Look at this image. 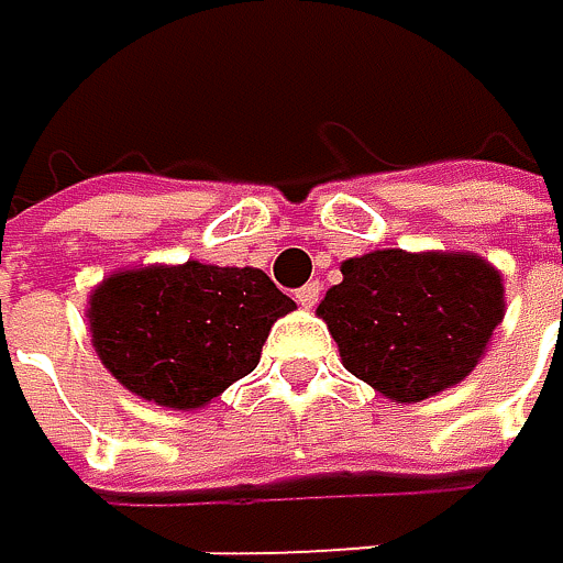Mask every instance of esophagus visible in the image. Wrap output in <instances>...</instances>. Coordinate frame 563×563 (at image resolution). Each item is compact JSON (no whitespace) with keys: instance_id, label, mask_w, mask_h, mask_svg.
Returning <instances> with one entry per match:
<instances>
[{"instance_id":"obj_1","label":"esophagus","mask_w":563,"mask_h":563,"mask_svg":"<svg viewBox=\"0 0 563 563\" xmlns=\"http://www.w3.org/2000/svg\"><path fill=\"white\" fill-rule=\"evenodd\" d=\"M318 298H321V285H318V282H308V285H301V288L295 291V301H298L301 308H314Z\"/></svg>"}]
</instances>
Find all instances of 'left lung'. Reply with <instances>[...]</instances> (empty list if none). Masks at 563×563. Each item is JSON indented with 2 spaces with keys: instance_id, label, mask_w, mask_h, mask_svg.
I'll use <instances>...</instances> for the list:
<instances>
[{
  "instance_id": "left-lung-1",
  "label": "left lung",
  "mask_w": 563,
  "mask_h": 563,
  "mask_svg": "<svg viewBox=\"0 0 563 563\" xmlns=\"http://www.w3.org/2000/svg\"><path fill=\"white\" fill-rule=\"evenodd\" d=\"M318 314L344 368L395 401H424L474 372L505 318L501 275L477 255L401 249L347 258Z\"/></svg>"
}]
</instances>
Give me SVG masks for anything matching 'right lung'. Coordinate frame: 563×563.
I'll return each instance as SVG.
<instances>
[{"label":"right lung","instance_id":"right-lung-1","mask_svg":"<svg viewBox=\"0 0 563 563\" xmlns=\"http://www.w3.org/2000/svg\"><path fill=\"white\" fill-rule=\"evenodd\" d=\"M291 308L262 268L185 262L106 278L89 321L102 365L132 395L188 411L255 372L272 324Z\"/></svg>","mask_w":563,"mask_h":563}]
</instances>
